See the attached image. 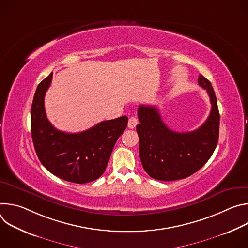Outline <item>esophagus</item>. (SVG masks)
<instances>
[{"label":"esophagus","mask_w":248,"mask_h":248,"mask_svg":"<svg viewBox=\"0 0 248 248\" xmlns=\"http://www.w3.org/2000/svg\"><path fill=\"white\" fill-rule=\"evenodd\" d=\"M137 124H138L137 118H136V117H131V118H129V120H128V124H127V126H128L129 128H134V127L137 125Z\"/></svg>","instance_id":"esophagus-1"}]
</instances>
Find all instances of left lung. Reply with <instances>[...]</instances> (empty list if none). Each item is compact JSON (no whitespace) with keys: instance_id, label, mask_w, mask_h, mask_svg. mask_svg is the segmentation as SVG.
Instances as JSON below:
<instances>
[{"instance_id":"8db88e82","label":"left lung","mask_w":248,"mask_h":248,"mask_svg":"<svg viewBox=\"0 0 248 248\" xmlns=\"http://www.w3.org/2000/svg\"><path fill=\"white\" fill-rule=\"evenodd\" d=\"M198 84L207 90L212 105L206 122L197 129L176 132L162 121L154 106L140 105L136 125L139 136V156L151 178L171 182L186 179L201 169L215 151L219 139L220 114L211 82L202 75Z\"/></svg>"}]
</instances>
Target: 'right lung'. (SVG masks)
Instances as JSON below:
<instances>
[{
	"label": "right lung",
	"mask_w": 248,
	"mask_h": 248,
	"mask_svg": "<svg viewBox=\"0 0 248 248\" xmlns=\"http://www.w3.org/2000/svg\"><path fill=\"white\" fill-rule=\"evenodd\" d=\"M53 78L51 73L37 86L31 107V135L42 165L58 178L86 184L103 174L118 138L127 126V117L104 121L78 133L55 128L47 119L44 98Z\"/></svg>",
	"instance_id": "obj_1"
}]
</instances>
